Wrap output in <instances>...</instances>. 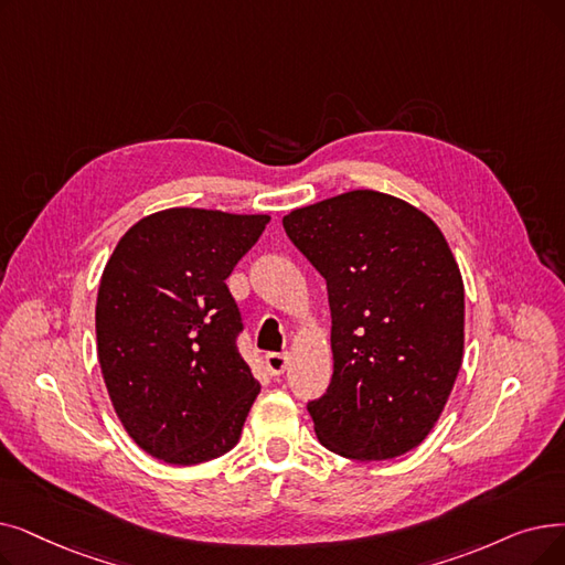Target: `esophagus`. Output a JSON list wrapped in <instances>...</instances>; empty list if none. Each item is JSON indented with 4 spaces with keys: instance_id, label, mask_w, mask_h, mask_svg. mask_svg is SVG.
<instances>
[{
    "instance_id": "obj_1",
    "label": "esophagus",
    "mask_w": 565,
    "mask_h": 565,
    "mask_svg": "<svg viewBox=\"0 0 565 565\" xmlns=\"http://www.w3.org/2000/svg\"><path fill=\"white\" fill-rule=\"evenodd\" d=\"M265 364H267L269 374L279 376V374H284L288 370V355L286 353H267L265 355Z\"/></svg>"
}]
</instances>
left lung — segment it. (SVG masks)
Returning a JSON list of instances; mask_svg holds the SVG:
<instances>
[{"instance_id": "8db88e82", "label": "left lung", "mask_w": 565, "mask_h": 565, "mask_svg": "<svg viewBox=\"0 0 565 565\" xmlns=\"http://www.w3.org/2000/svg\"><path fill=\"white\" fill-rule=\"evenodd\" d=\"M284 228L328 281L334 372L307 404L318 440L360 461L418 448L463 358V281L444 233L372 189L292 210Z\"/></svg>"}]
</instances>
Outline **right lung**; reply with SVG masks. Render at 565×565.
Masks as SVG:
<instances>
[{
	"instance_id": "1",
	"label": "right lung",
	"mask_w": 565,
	"mask_h": 565,
	"mask_svg": "<svg viewBox=\"0 0 565 565\" xmlns=\"http://www.w3.org/2000/svg\"><path fill=\"white\" fill-rule=\"evenodd\" d=\"M267 214L170 207L117 242L96 298V353L119 423L157 459L222 457L260 392L226 286Z\"/></svg>"
}]
</instances>
